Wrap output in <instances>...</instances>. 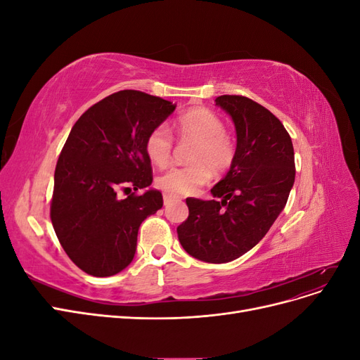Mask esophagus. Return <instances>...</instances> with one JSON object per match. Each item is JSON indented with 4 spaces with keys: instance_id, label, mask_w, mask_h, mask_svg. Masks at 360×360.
Wrapping results in <instances>:
<instances>
[{
    "instance_id": "obj_1",
    "label": "esophagus",
    "mask_w": 360,
    "mask_h": 360,
    "mask_svg": "<svg viewBox=\"0 0 360 360\" xmlns=\"http://www.w3.org/2000/svg\"><path fill=\"white\" fill-rule=\"evenodd\" d=\"M172 201V197H171V195H163V204H165V205H168L169 202Z\"/></svg>"
}]
</instances>
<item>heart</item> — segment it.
I'll list each match as a JSON object with an SVG mask.
<instances>
[{"label":"heart","instance_id":"b5f03b06","mask_svg":"<svg viewBox=\"0 0 360 360\" xmlns=\"http://www.w3.org/2000/svg\"><path fill=\"white\" fill-rule=\"evenodd\" d=\"M174 132L180 139L193 141L189 151L191 165L174 167L158 177L156 184L169 195H191L212 179L214 172H224L233 165L236 147L226 135L222 118L205 108L181 115L174 123ZM148 159L158 167H167L172 158V136L165 126L151 130L146 139Z\"/></svg>","mask_w":360,"mask_h":360}]
</instances>
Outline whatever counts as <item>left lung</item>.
<instances>
[{"label": "left lung", "mask_w": 360, "mask_h": 360, "mask_svg": "<svg viewBox=\"0 0 360 360\" xmlns=\"http://www.w3.org/2000/svg\"><path fill=\"white\" fill-rule=\"evenodd\" d=\"M214 102L236 127L234 162L212 188L213 200H186L189 216L177 234L189 255L221 264L242 257L267 234L284 210L296 169L291 138L264 106L228 94Z\"/></svg>", "instance_id": "1"}]
</instances>
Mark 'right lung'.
<instances>
[{
	"label": "right lung",
	"mask_w": 360,
	"mask_h": 360,
	"mask_svg": "<svg viewBox=\"0 0 360 360\" xmlns=\"http://www.w3.org/2000/svg\"><path fill=\"white\" fill-rule=\"evenodd\" d=\"M176 106L123 90L89 108L72 127L53 176L51 221L85 274L105 278L124 270L135 257L139 225L162 209V193L150 188L146 139Z\"/></svg>",
	"instance_id": "add662e5"
}]
</instances>
